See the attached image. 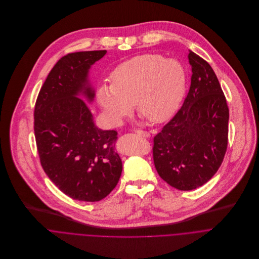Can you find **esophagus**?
I'll return each instance as SVG.
<instances>
[{
	"label": "esophagus",
	"instance_id": "1",
	"mask_svg": "<svg viewBox=\"0 0 259 259\" xmlns=\"http://www.w3.org/2000/svg\"><path fill=\"white\" fill-rule=\"evenodd\" d=\"M136 134L138 136H141V137H144V138L150 137V134L148 132H145V131H142V130H136Z\"/></svg>",
	"mask_w": 259,
	"mask_h": 259
}]
</instances>
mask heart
<instances>
[{"instance_id":"1","label":"heart","mask_w":259,"mask_h":259,"mask_svg":"<svg viewBox=\"0 0 259 259\" xmlns=\"http://www.w3.org/2000/svg\"><path fill=\"white\" fill-rule=\"evenodd\" d=\"M111 84L102 83L97 102L108 122L122 123L134 108L153 123L169 119L183 101L187 73L176 59L158 54H145L119 64L110 75Z\"/></svg>"}]
</instances>
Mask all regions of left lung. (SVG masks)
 Wrapping results in <instances>:
<instances>
[{
    "mask_svg": "<svg viewBox=\"0 0 259 259\" xmlns=\"http://www.w3.org/2000/svg\"><path fill=\"white\" fill-rule=\"evenodd\" d=\"M192 77L182 108L154 137L153 160L171 187L191 191L207 183L228 147L229 108L211 66L190 51Z\"/></svg>",
    "mask_w": 259,
    "mask_h": 259,
    "instance_id": "left-lung-1",
    "label": "left lung"
}]
</instances>
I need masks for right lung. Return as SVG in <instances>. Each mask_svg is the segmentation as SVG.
I'll return each mask as SVG.
<instances>
[{"label":"right lung","mask_w":259,"mask_h":259,"mask_svg":"<svg viewBox=\"0 0 259 259\" xmlns=\"http://www.w3.org/2000/svg\"><path fill=\"white\" fill-rule=\"evenodd\" d=\"M106 53V50L85 51L62 57L50 71L35 102L34 136L40 164L60 191L78 201L105 198L122 171L115 151L117 132L97 127L83 100H94L89 70Z\"/></svg>","instance_id":"1"}]
</instances>
